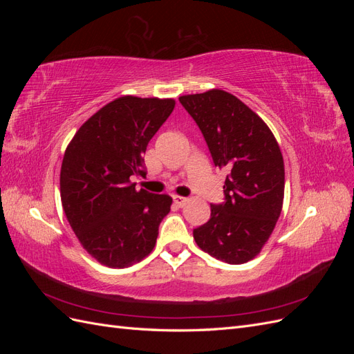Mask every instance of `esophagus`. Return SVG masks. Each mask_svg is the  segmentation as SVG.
Masks as SVG:
<instances>
[{"label":"esophagus","mask_w":354,"mask_h":354,"mask_svg":"<svg viewBox=\"0 0 354 354\" xmlns=\"http://www.w3.org/2000/svg\"><path fill=\"white\" fill-rule=\"evenodd\" d=\"M173 199H174V202L177 203L178 207H183L185 203L189 201V198H185V196H178V195H174V196H173Z\"/></svg>","instance_id":"1"}]
</instances>
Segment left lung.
Masks as SVG:
<instances>
[{"label": "left lung", "mask_w": 354, "mask_h": 354, "mask_svg": "<svg viewBox=\"0 0 354 354\" xmlns=\"http://www.w3.org/2000/svg\"><path fill=\"white\" fill-rule=\"evenodd\" d=\"M198 124L214 165L226 168L224 201L194 230L202 251L229 264L260 254L281 216L285 168L267 124L236 95L218 88L178 99Z\"/></svg>", "instance_id": "obj_1"}]
</instances>
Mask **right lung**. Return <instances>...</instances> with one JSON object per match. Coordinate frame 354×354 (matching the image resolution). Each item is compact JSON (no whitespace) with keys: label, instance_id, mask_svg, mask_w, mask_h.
I'll list each match as a JSON object with an SVG mask.
<instances>
[{"label":"right lung","instance_id":"right-lung-1","mask_svg":"<svg viewBox=\"0 0 354 354\" xmlns=\"http://www.w3.org/2000/svg\"><path fill=\"white\" fill-rule=\"evenodd\" d=\"M176 106L174 99L122 95L85 121L60 169L63 211L82 248L100 264L124 269L152 252L173 198L137 190L143 153Z\"/></svg>","mask_w":354,"mask_h":354}]
</instances>
